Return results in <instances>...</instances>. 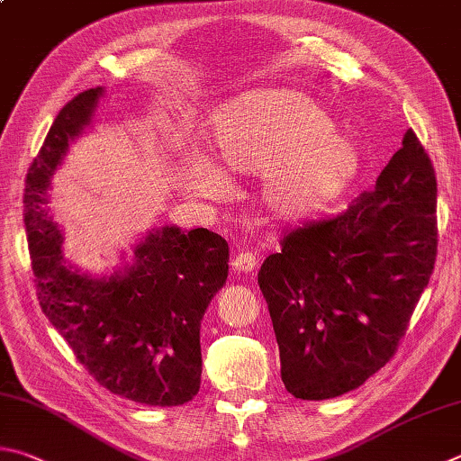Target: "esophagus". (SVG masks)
I'll return each mask as SVG.
<instances>
[{
	"label": "esophagus",
	"instance_id": "obj_1",
	"mask_svg": "<svg viewBox=\"0 0 461 461\" xmlns=\"http://www.w3.org/2000/svg\"><path fill=\"white\" fill-rule=\"evenodd\" d=\"M231 267H233V270H236V272H241V274H254L256 254L249 252V249H244V252H240V254L233 256Z\"/></svg>",
	"mask_w": 461,
	"mask_h": 461
}]
</instances>
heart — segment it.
<instances>
[{
    "instance_id": "1",
    "label": "heart",
    "mask_w": 461,
    "mask_h": 461,
    "mask_svg": "<svg viewBox=\"0 0 461 461\" xmlns=\"http://www.w3.org/2000/svg\"><path fill=\"white\" fill-rule=\"evenodd\" d=\"M209 143L231 169H264L262 202L280 220H300L329 207L358 171L357 149L334 131L330 114L290 90H256L223 104L212 119ZM181 185L220 197L225 179L202 157L183 165Z\"/></svg>"
}]
</instances>
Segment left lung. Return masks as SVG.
<instances>
[{"label":"left lung","mask_w":461,"mask_h":461,"mask_svg":"<svg viewBox=\"0 0 461 461\" xmlns=\"http://www.w3.org/2000/svg\"><path fill=\"white\" fill-rule=\"evenodd\" d=\"M438 181L409 129L371 191L280 240L258 274L296 399L348 393L397 353L438 256Z\"/></svg>","instance_id":"1"}]
</instances>
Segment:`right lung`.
Instances as JSON below:
<instances>
[{"label": "right lung", "mask_w": 461, "mask_h": 461, "mask_svg": "<svg viewBox=\"0 0 461 461\" xmlns=\"http://www.w3.org/2000/svg\"><path fill=\"white\" fill-rule=\"evenodd\" d=\"M74 96L50 127L23 189V223L41 312L78 363L114 395L177 407L202 383L199 326L228 280L230 248L205 228H163L135 246L131 266L95 280L64 264L60 228L48 215V187L68 145L85 131L103 96Z\"/></svg>", "instance_id": "obj_1"}]
</instances>
